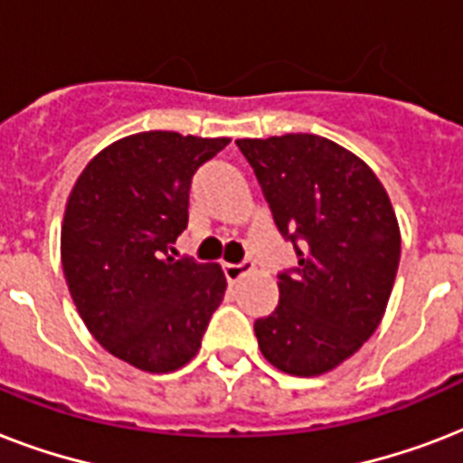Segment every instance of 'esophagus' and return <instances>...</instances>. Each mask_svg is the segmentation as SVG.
Instances as JSON below:
<instances>
[{
	"instance_id": "34e87169",
	"label": "esophagus",
	"mask_w": 463,
	"mask_h": 463,
	"mask_svg": "<svg viewBox=\"0 0 463 463\" xmlns=\"http://www.w3.org/2000/svg\"><path fill=\"white\" fill-rule=\"evenodd\" d=\"M247 271H252V261L250 260H245L242 264H223V274L231 283L240 281V279H242Z\"/></svg>"
}]
</instances>
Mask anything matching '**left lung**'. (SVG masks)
<instances>
[{"label":"left lung","instance_id":"obj_1","mask_svg":"<svg viewBox=\"0 0 463 463\" xmlns=\"http://www.w3.org/2000/svg\"><path fill=\"white\" fill-rule=\"evenodd\" d=\"M261 184L298 267L279 274V305L254 322L264 358L317 377L351 358L380 326L402 232L377 175L317 134L235 141Z\"/></svg>","mask_w":463,"mask_h":463}]
</instances>
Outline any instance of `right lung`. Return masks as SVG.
<instances>
[{"label": "right lung", "mask_w": 463, "mask_h": 463, "mask_svg": "<svg viewBox=\"0 0 463 463\" xmlns=\"http://www.w3.org/2000/svg\"><path fill=\"white\" fill-rule=\"evenodd\" d=\"M225 137L141 132L103 148L79 175L61 223V269L83 324L115 358L173 373L202 348L223 300L218 264L175 260L192 175Z\"/></svg>", "instance_id": "add662e5"}]
</instances>
